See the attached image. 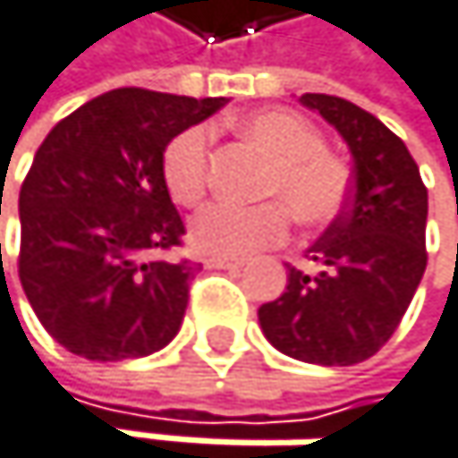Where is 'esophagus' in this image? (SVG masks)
Instances as JSON below:
<instances>
[{"label": "esophagus", "mask_w": 458, "mask_h": 458, "mask_svg": "<svg viewBox=\"0 0 458 458\" xmlns=\"http://www.w3.org/2000/svg\"><path fill=\"white\" fill-rule=\"evenodd\" d=\"M242 259H231V256H208L205 259V267H214V270H233L242 267Z\"/></svg>", "instance_id": "1"}]
</instances>
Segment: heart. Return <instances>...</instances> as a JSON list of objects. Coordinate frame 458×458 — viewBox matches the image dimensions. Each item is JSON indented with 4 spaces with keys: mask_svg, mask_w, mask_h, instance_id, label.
<instances>
[{
    "mask_svg": "<svg viewBox=\"0 0 458 458\" xmlns=\"http://www.w3.org/2000/svg\"><path fill=\"white\" fill-rule=\"evenodd\" d=\"M236 129L270 154L259 194L276 197L259 205L214 202L188 225L194 250L210 256H248L284 239L290 214L304 227L329 225L349 197V168L324 148V137L307 117L264 109L236 121ZM210 131L191 126L163 148L160 174L177 205L194 208L208 191Z\"/></svg>",
    "mask_w": 458,
    "mask_h": 458,
    "instance_id": "1",
    "label": "heart"
}]
</instances>
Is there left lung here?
<instances>
[{"instance_id": "left-lung-1", "label": "left lung", "mask_w": 458, "mask_h": 458, "mask_svg": "<svg viewBox=\"0 0 458 458\" xmlns=\"http://www.w3.org/2000/svg\"><path fill=\"white\" fill-rule=\"evenodd\" d=\"M301 104L346 140L352 194L307 250L321 273L290 267L287 290L259 307V324L295 360L352 366L388 344L422 281L428 188L405 143L371 112L321 92L301 95Z\"/></svg>"}]
</instances>
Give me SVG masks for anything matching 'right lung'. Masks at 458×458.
<instances>
[{"mask_svg":"<svg viewBox=\"0 0 458 458\" xmlns=\"http://www.w3.org/2000/svg\"><path fill=\"white\" fill-rule=\"evenodd\" d=\"M222 104L123 87L44 137L19 191V278L67 352L98 363L146 358L180 332L199 267L168 259L185 225L160 160L174 134Z\"/></svg>","mask_w":458,"mask_h":458,"instance_id":"add662e5","label":"right lung"}]
</instances>
